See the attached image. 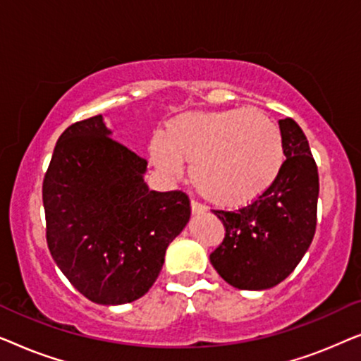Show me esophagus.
Masks as SVG:
<instances>
[{"mask_svg":"<svg viewBox=\"0 0 361 361\" xmlns=\"http://www.w3.org/2000/svg\"><path fill=\"white\" fill-rule=\"evenodd\" d=\"M190 207H192V214H194V215H200V214H205V212H207V207L199 204L197 200H192Z\"/></svg>","mask_w":361,"mask_h":361,"instance_id":"obj_1","label":"esophagus"}]
</instances>
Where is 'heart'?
<instances>
[{"label": "heart", "mask_w": 361, "mask_h": 361, "mask_svg": "<svg viewBox=\"0 0 361 361\" xmlns=\"http://www.w3.org/2000/svg\"><path fill=\"white\" fill-rule=\"evenodd\" d=\"M151 159L169 177L190 161L192 184L220 207H241L263 195L284 164L279 126L263 111L230 108L185 113L166 126L149 146Z\"/></svg>", "instance_id": "obj_1"}]
</instances>
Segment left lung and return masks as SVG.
I'll use <instances>...</instances> for the list:
<instances>
[{"instance_id": "obj_1", "label": "left lung", "mask_w": 361, "mask_h": 361, "mask_svg": "<svg viewBox=\"0 0 361 361\" xmlns=\"http://www.w3.org/2000/svg\"><path fill=\"white\" fill-rule=\"evenodd\" d=\"M286 161L273 185L235 212L214 210L225 238L210 263L233 288H274L293 273L317 225L319 172L307 137L293 118L279 120Z\"/></svg>"}]
</instances>
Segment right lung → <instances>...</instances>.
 I'll list each match as a JSON object with an SVG mask.
<instances>
[{"mask_svg": "<svg viewBox=\"0 0 361 361\" xmlns=\"http://www.w3.org/2000/svg\"><path fill=\"white\" fill-rule=\"evenodd\" d=\"M102 115L59 137L42 182L46 238L54 261L92 302L145 295L166 250L190 219L184 192L149 190L147 161L111 140Z\"/></svg>", "mask_w": 361, "mask_h": 361, "instance_id": "right-lung-1", "label": "right lung"}]
</instances>
